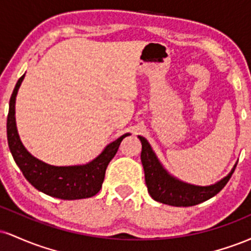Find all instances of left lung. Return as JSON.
Returning <instances> with one entry per match:
<instances>
[{
    "instance_id": "1",
    "label": "left lung",
    "mask_w": 251,
    "mask_h": 251,
    "mask_svg": "<svg viewBox=\"0 0 251 251\" xmlns=\"http://www.w3.org/2000/svg\"><path fill=\"white\" fill-rule=\"evenodd\" d=\"M142 142V164L145 183L150 196L159 203L172 206H192L210 200L221 191L234 174L236 165L229 175L211 185L201 186L178 179L163 166L148 140L138 135Z\"/></svg>"
}]
</instances>
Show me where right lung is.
Listing matches in <instances>:
<instances>
[{"label":"right lung","instance_id":"add662e5","mask_svg":"<svg viewBox=\"0 0 251 251\" xmlns=\"http://www.w3.org/2000/svg\"><path fill=\"white\" fill-rule=\"evenodd\" d=\"M24 79L25 74L19 79L10 97L7 137L14 160L25 179L39 191L60 200H82L97 195L101 189L108 163L116 155L122 140L131 133L123 134L108 144L98 157L82 165L55 166L37 159L24 146L16 127V96Z\"/></svg>","mask_w":251,"mask_h":251}]
</instances>
